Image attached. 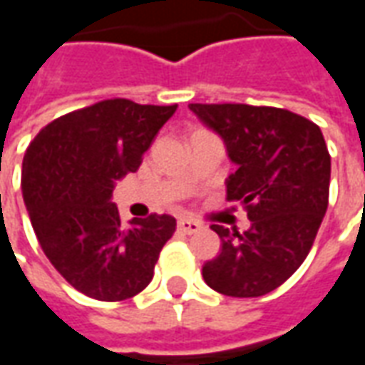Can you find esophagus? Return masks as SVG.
Returning <instances> with one entry per match:
<instances>
[{"mask_svg":"<svg viewBox=\"0 0 365 365\" xmlns=\"http://www.w3.org/2000/svg\"><path fill=\"white\" fill-rule=\"evenodd\" d=\"M178 230L183 232V235H193V232L201 230V222L191 221V219H182V221H178Z\"/></svg>","mask_w":365,"mask_h":365,"instance_id":"34e87169","label":"esophagus"}]
</instances>
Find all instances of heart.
I'll use <instances>...</instances> for the list:
<instances>
[{"mask_svg":"<svg viewBox=\"0 0 365 365\" xmlns=\"http://www.w3.org/2000/svg\"><path fill=\"white\" fill-rule=\"evenodd\" d=\"M195 133H199V130H195ZM191 135H193V133H191Z\"/></svg>","mask_w":365,"mask_h":365,"instance_id":"obj_1","label":"heart"}]
</instances>
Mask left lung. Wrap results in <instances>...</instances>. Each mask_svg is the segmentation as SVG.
<instances>
[{"instance_id": "left-lung-1", "label": "left lung", "mask_w": 365, "mask_h": 365, "mask_svg": "<svg viewBox=\"0 0 365 365\" xmlns=\"http://www.w3.org/2000/svg\"><path fill=\"white\" fill-rule=\"evenodd\" d=\"M227 144L237 172L227 199L245 207L246 232L221 225V254L203 266L211 289L229 297L266 295L305 262L329 207L330 154L319 125L279 107L190 103Z\"/></svg>"}]
</instances>
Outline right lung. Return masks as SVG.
<instances>
[{"instance_id": "right-lung-1", "label": "right lung", "mask_w": 365, "mask_h": 365, "mask_svg": "<svg viewBox=\"0 0 365 365\" xmlns=\"http://www.w3.org/2000/svg\"><path fill=\"white\" fill-rule=\"evenodd\" d=\"M175 109L105 99L54 119L29 144L21 190L31 225L56 272L88 297L138 295L174 235L170 215L133 219L125 229L111 197Z\"/></svg>"}]
</instances>
